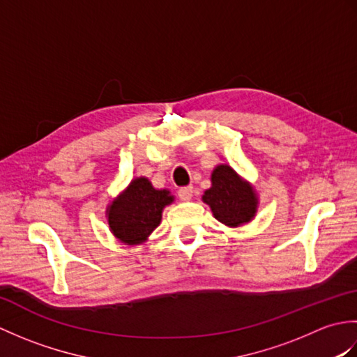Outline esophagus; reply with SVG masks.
<instances>
[{"label":"esophagus","instance_id":"34e87169","mask_svg":"<svg viewBox=\"0 0 357 357\" xmlns=\"http://www.w3.org/2000/svg\"><path fill=\"white\" fill-rule=\"evenodd\" d=\"M178 196L181 201H190L192 196H193V187L188 185V187H181L178 190Z\"/></svg>","mask_w":357,"mask_h":357}]
</instances>
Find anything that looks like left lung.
<instances>
[{"label":"left lung","mask_w":357,"mask_h":357,"mask_svg":"<svg viewBox=\"0 0 357 357\" xmlns=\"http://www.w3.org/2000/svg\"><path fill=\"white\" fill-rule=\"evenodd\" d=\"M202 201L219 222L231 229L252 221L257 211V195L253 185L227 164L218 165L211 173V187L204 192Z\"/></svg>","instance_id":"left-lung-1"}]
</instances>
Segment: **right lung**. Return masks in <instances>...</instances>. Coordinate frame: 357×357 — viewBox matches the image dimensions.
<instances>
[{"mask_svg": "<svg viewBox=\"0 0 357 357\" xmlns=\"http://www.w3.org/2000/svg\"><path fill=\"white\" fill-rule=\"evenodd\" d=\"M174 201L169 190H156L147 178H135L118 198L113 199L105 215L110 231L126 245L146 242L161 224L164 207Z\"/></svg>", "mask_w": 357, "mask_h": 357, "instance_id": "obj_1", "label": "right lung"}]
</instances>
